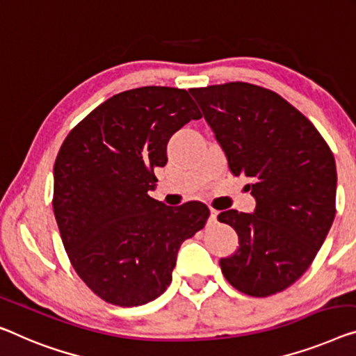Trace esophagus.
I'll list each match as a JSON object with an SVG mask.
<instances>
[{"label":"esophagus","mask_w":356,"mask_h":356,"mask_svg":"<svg viewBox=\"0 0 356 356\" xmlns=\"http://www.w3.org/2000/svg\"><path fill=\"white\" fill-rule=\"evenodd\" d=\"M216 220H217V211L211 209V214H209V222H211V224H216Z\"/></svg>","instance_id":"34e87169"}]
</instances>
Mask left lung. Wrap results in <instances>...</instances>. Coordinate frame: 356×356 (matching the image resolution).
<instances>
[{"instance_id": "1", "label": "left lung", "mask_w": 356, "mask_h": 356, "mask_svg": "<svg viewBox=\"0 0 356 356\" xmlns=\"http://www.w3.org/2000/svg\"><path fill=\"white\" fill-rule=\"evenodd\" d=\"M230 171L251 179L254 214L229 209L240 248L220 259L243 294L268 297L294 284L314 262L336 216V161L316 127L277 92L233 81L192 88Z\"/></svg>"}]
</instances>
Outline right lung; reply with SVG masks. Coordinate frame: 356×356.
<instances>
[{"label": "right lung", "instance_id": "right-lung-1", "mask_svg": "<svg viewBox=\"0 0 356 356\" xmlns=\"http://www.w3.org/2000/svg\"><path fill=\"white\" fill-rule=\"evenodd\" d=\"M200 118L185 89H129L79 121L57 153L52 206L63 248L108 304L137 307L161 296L180 245L208 220L203 203L171 208L148 195L171 136Z\"/></svg>", "mask_w": 356, "mask_h": 356}]
</instances>
